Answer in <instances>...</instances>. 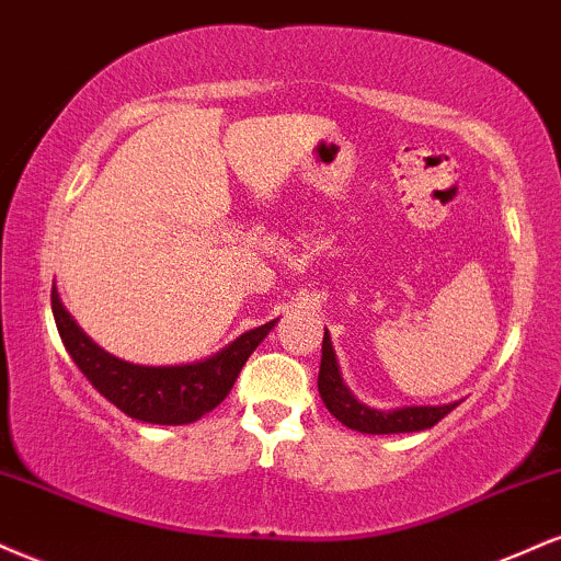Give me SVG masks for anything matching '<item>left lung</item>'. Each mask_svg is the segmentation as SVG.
I'll list each match as a JSON object with an SVG mask.
<instances>
[{
	"mask_svg": "<svg viewBox=\"0 0 561 561\" xmlns=\"http://www.w3.org/2000/svg\"><path fill=\"white\" fill-rule=\"evenodd\" d=\"M318 391L322 397V404L333 414L339 423L359 433H370V436H388V433H414L427 431L444 420L459 401L444 407H404V410H373V407L362 404L348 391L344 378H341L339 359H335L331 333L325 331L322 335V359H320V375H318Z\"/></svg>",
	"mask_w": 561,
	"mask_h": 561,
	"instance_id": "left-lung-1",
	"label": "left lung"
}]
</instances>
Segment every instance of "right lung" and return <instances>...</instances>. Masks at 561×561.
I'll return each instance as SVG.
<instances>
[{
	"mask_svg": "<svg viewBox=\"0 0 561 561\" xmlns=\"http://www.w3.org/2000/svg\"><path fill=\"white\" fill-rule=\"evenodd\" d=\"M51 312H55L59 339L91 386L128 417L151 425H186L213 412L230 393L254 348L278 322L270 320L265 325L252 328L204 362L144 367L99 348L62 307L57 288H51Z\"/></svg>",
	"mask_w": 561,
	"mask_h": 561,
	"instance_id": "right-lung-1",
	"label": "right lung"
}]
</instances>
